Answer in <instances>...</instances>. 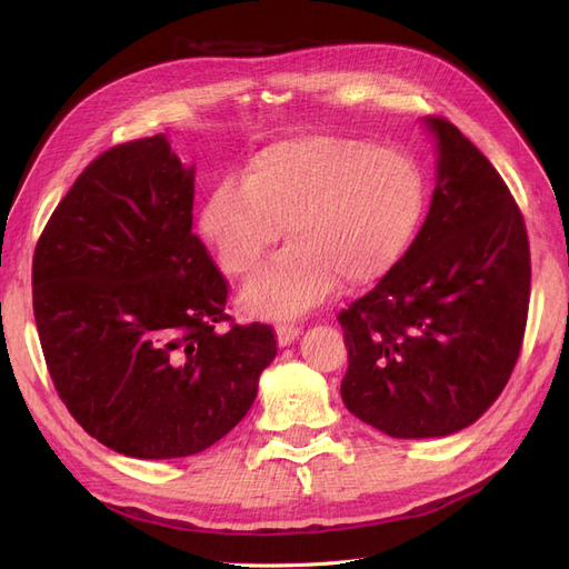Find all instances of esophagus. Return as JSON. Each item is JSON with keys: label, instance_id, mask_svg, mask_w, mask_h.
<instances>
[{"label": "esophagus", "instance_id": "34e87169", "mask_svg": "<svg viewBox=\"0 0 569 569\" xmlns=\"http://www.w3.org/2000/svg\"><path fill=\"white\" fill-rule=\"evenodd\" d=\"M301 335V327L297 322H280L278 325V343L280 347H289L291 341Z\"/></svg>", "mask_w": 569, "mask_h": 569}]
</instances>
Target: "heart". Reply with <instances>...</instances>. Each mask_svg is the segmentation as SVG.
<instances>
[{
    "label": "heart",
    "mask_w": 569,
    "mask_h": 569,
    "mask_svg": "<svg viewBox=\"0 0 569 569\" xmlns=\"http://www.w3.org/2000/svg\"><path fill=\"white\" fill-rule=\"evenodd\" d=\"M425 211V180L401 151L356 137L316 134L266 147L244 182L216 184L201 230L232 278H249L280 242L289 247L253 278L242 301L258 316H295L320 303L337 274L382 278L410 247Z\"/></svg>",
    "instance_id": "1"
}]
</instances>
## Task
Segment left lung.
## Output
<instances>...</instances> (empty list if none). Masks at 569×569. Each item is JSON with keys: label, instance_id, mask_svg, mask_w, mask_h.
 <instances>
[{"label": "left lung", "instance_id": "left-lung-1", "mask_svg": "<svg viewBox=\"0 0 569 569\" xmlns=\"http://www.w3.org/2000/svg\"><path fill=\"white\" fill-rule=\"evenodd\" d=\"M425 123L439 149L429 213L401 261L337 316L343 406L396 439L446 437L485 416L529 311V239L508 184L449 120Z\"/></svg>", "mask_w": 569, "mask_h": 569}]
</instances>
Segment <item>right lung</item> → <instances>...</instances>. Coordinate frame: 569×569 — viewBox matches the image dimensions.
<instances>
[{
  "mask_svg": "<svg viewBox=\"0 0 569 569\" xmlns=\"http://www.w3.org/2000/svg\"><path fill=\"white\" fill-rule=\"evenodd\" d=\"M192 206L194 168L163 134L118 144L78 176L32 256L51 382L84 432L130 458L209 449L278 353L270 325L226 313L228 280L192 232Z\"/></svg>",
  "mask_w": 569,
  "mask_h": 569,
  "instance_id": "add662e5",
  "label": "right lung"
}]
</instances>
